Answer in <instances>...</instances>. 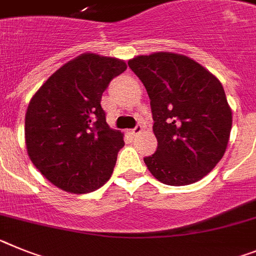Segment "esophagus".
<instances>
[{"mask_svg": "<svg viewBox=\"0 0 256 256\" xmlns=\"http://www.w3.org/2000/svg\"><path fill=\"white\" fill-rule=\"evenodd\" d=\"M128 132L130 133V134H133V136H136V134H138V133L142 132V126H137L136 128H133V130H130Z\"/></svg>", "mask_w": 256, "mask_h": 256, "instance_id": "34e87169", "label": "esophagus"}]
</instances>
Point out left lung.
<instances>
[{
	"mask_svg": "<svg viewBox=\"0 0 256 256\" xmlns=\"http://www.w3.org/2000/svg\"><path fill=\"white\" fill-rule=\"evenodd\" d=\"M150 98L156 152L144 159L155 178L182 186L200 181L222 158L232 108L219 78L182 54L158 52L128 60Z\"/></svg>",
	"mask_w": 256,
	"mask_h": 256,
	"instance_id": "8db88e82",
	"label": "left lung"
}]
</instances>
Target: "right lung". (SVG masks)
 I'll use <instances>...</instances> for the list:
<instances>
[{
    "mask_svg": "<svg viewBox=\"0 0 256 256\" xmlns=\"http://www.w3.org/2000/svg\"><path fill=\"white\" fill-rule=\"evenodd\" d=\"M126 70L123 60L80 54L30 98L24 126L28 156L54 186L90 193L111 178L124 134L107 124L101 98Z\"/></svg>",
    "mask_w": 256,
    "mask_h": 256,
    "instance_id": "obj_1",
    "label": "right lung"
}]
</instances>
